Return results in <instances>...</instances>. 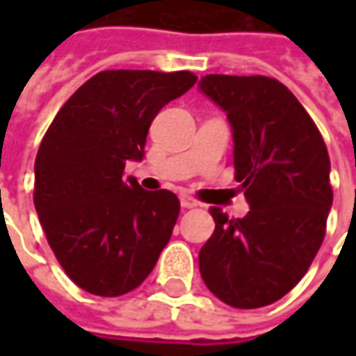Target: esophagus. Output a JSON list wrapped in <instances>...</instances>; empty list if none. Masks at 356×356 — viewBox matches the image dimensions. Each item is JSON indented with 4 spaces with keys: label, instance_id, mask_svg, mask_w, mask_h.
<instances>
[{
    "label": "esophagus",
    "instance_id": "obj_1",
    "mask_svg": "<svg viewBox=\"0 0 356 356\" xmlns=\"http://www.w3.org/2000/svg\"><path fill=\"white\" fill-rule=\"evenodd\" d=\"M180 206H182V208H186V210H192V208H196V206H198V202H196L194 198L182 196V198H180Z\"/></svg>",
    "mask_w": 356,
    "mask_h": 356
}]
</instances>
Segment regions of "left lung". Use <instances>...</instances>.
<instances>
[{
    "instance_id": "1",
    "label": "left lung",
    "mask_w": 356,
    "mask_h": 356,
    "mask_svg": "<svg viewBox=\"0 0 356 356\" xmlns=\"http://www.w3.org/2000/svg\"><path fill=\"white\" fill-rule=\"evenodd\" d=\"M198 87L227 115L236 180L250 204L236 220L212 208L216 229L200 250V273L227 305L266 307L293 289L321 248L333 206L327 146L275 79L206 75Z\"/></svg>"
}]
</instances>
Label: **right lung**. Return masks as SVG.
<instances>
[{"instance_id":"1","label":"right lung","mask_w":356,"mask_h":356,"mask_svg":"<svg viewBox=\"0 0 356 356\" xmlns=\"http://www.w3.org/2000/svg\"><path fill=\"white\" fill-rule=\"evenodd\" d=\"M196 81L190 71H103L53 118L35 158L33 202L51 250L81 289L129 293L170 241L176 194L143 190L122 174L144 158L160 108Z\"/></svg>"}]
</instances>
